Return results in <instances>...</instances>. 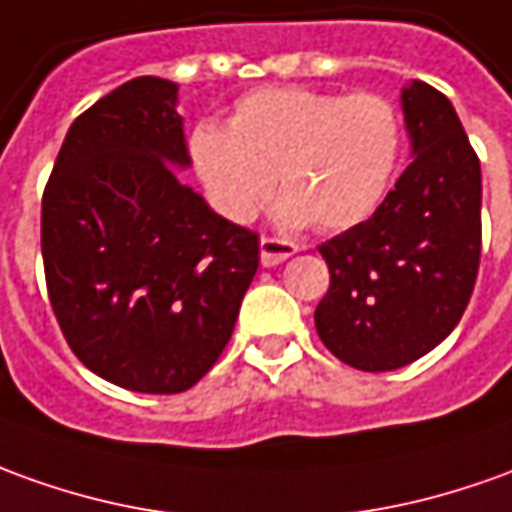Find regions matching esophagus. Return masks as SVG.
<instances>
[{"mask_svg": "<svg viewBox=\"0 0 512 512\" xmlns=\"http://www.w3.org/2000/svg\"><path fill=\"white\" fill-rule=\"evenodd\" d=\"M259 250H262L264 267H276V264L287 262L290 256H295V253H298V245H295V242H287V239L262 236V239H259Z\"/></svg>", "mask_w": 512, "mask_h": 512, "instance_id": "obj_1", "label": "esophagus"}]
</instances>
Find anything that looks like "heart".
Listing matches in <instances>:
<instances>
[{"instance_id": "b5f03b06", "label": "heart", "mask_w": 512, "mask_h": 512, "mask_svg": "<svg viewBox=\"0 0 512 512\" xmlns=\"http://www.w3.org/2000/svg\"><path fill=\"white\" fill-rule=\"evenodd\" d=\"M401 155V119L382 94L262 88L236 102L228 128L200 122L189 158L222 217L250 222L273 192L284 225L343 231L382 203Z\"/></svg>"}]
</instances>
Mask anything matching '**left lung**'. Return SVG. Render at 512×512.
I'll return each instance as SVG.
<instances>
[{
    "label": "left lung",
    "mask_w": 512,
    "mask_h": 512,
    "mask_svg": "<svg viewBox=\"0 0 512 512\" xmlns=\"http://www.w3.org/2000/svg\"><path fill=\"white\" fill-rule=\"evenodd\" d=\"M410 167L373 217L320 253L329 292L315 309L323 345L357 370H396L449 337L471 301L482 245V172L438 88H401Z\"/></svg>",
    "instance_id": "1"
}]
</instances>
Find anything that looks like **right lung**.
Returning a JSON list of instances; mask_svg holds the SVG:
<instances>
[{
	"label": "right lung",
	"instance_id": "add662e5",
	"mask_svg": "<svg viewBox=\"0 0 512 512\" xmlns=\"http://www.w3.org/2000/svg\"><path fill=\"white\" fill-rule=\"evenodd\" d=\"M189 167L178 83L136 77L74 119L41 200L63 337L88 370L133 393L200 382L259 267V236L175 175Z\"/></svg>",
	"mask_w": 512,
	"mask_h": 512
}]
</instances>
